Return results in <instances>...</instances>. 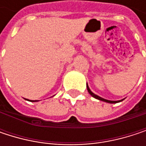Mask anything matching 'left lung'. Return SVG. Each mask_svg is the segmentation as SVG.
I'll use <instances>...</instances> for the list:
<instances>
[{"label": "left lung", "instance_id": "8db88e82", "mask_svg": "<svg viewBox=\"0 0 146 146\" xmlns=\"http://www.w3.org/2000/svg\"><path fill=\"white\" fill-rule=\"evenodd\" d=\"M87 90H88V92L94 97V98H96V99H98V100H100V101H102V102H107V103H117V102H122L123 100H121V101H109V100H106V99H103L102 97H100V96H98L97 95H96V94H94L90 90V88H89V86H88V84H87Z\"/></svg>", "mask_w": 146, "mask_h": 146}]
</instances>
